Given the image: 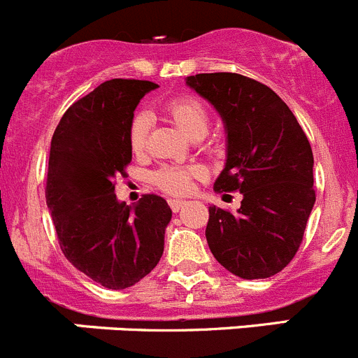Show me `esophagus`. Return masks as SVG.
I'll return each mask as SVG.
<instances>
[{
    "mask_svg": "<svg viewBox=\"0 0 358 358\" xmlns=\"http://www.w3.org/2000/svg\"><path fill=\"white\" fill-rule=\"evenodd\" d=\"M169 206H171L173 212H178L180 208H183V205H185V201L183 199H169Z\"/></svg>",
    "mask_w": 358,
    "mask_h": 358,
    "instance_id": "esophagus-1",
    "label": "esophagus"
}]
</instances>
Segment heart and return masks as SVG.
Wrapping results in <instances>:
<instances>
[{
	"mask_svg": "<svg viewBox=\"0 0 358 358\" xmlns=\"http://www.w3.org/2000/svg\"><path fill=\"white\" fill-rule=\"evenodd\" d=\"M164 113L192 139H201L210 125V116L205 103L192 95L173 96L164 103ZM150 116L146 113H136L129 127V145L134 153H143L148 141ZM203 176V169L199 166H164L153 173L152 180L160 190L171 196L189 194L192 189V182Z\"/></svg>",
	"mask_w": 358,
	"mask_h": 358,
	"instance_id": "heart-1",
	"label": "heart"
}]
</instances>
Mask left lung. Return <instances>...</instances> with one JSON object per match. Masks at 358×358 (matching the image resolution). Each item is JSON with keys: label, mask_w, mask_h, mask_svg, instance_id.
Here are the masks:
<instances>
[{"label": "left lung", "mask_w": 358, "mask_h": 358, "mask_svg": "<svg viewBox=\"0 0 358 358\" xmlns=\"http://www.w3.org/2000/svg\"><path fill=\"white\" fill-rule=\"evenodd\" d=\"M187 85L226 125L228 159L213 190L243 196L235 213L208 208L210 250L242 279L275 275L295 258L316 201L309 139L285 100L256 79L196 73Z\"/></svg>", "instance_id": "left-lung-1"}]
</instances>
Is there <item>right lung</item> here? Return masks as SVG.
Returning <instances> with one entry per match:
<instances>
[{
  "label": "right lung",
  "instance_id": "1",
  "mask_svg": "<svg viewBox=\"0 0 358 358\" xmlns=\"http://www.w3.org/2000/svg\"><path fill=\"white\" fill-rule=\"evenodd\" d=\"M155 83L111 79L73 102L59 120L49 153L45 199L65 258L109 289L148 275L164 252L171 208L157 194L118 203L116 178L132 160L129 127Z\"/></svg>",
  "mask_w": 358,
  "mask_h": 358
}]
</instances>
